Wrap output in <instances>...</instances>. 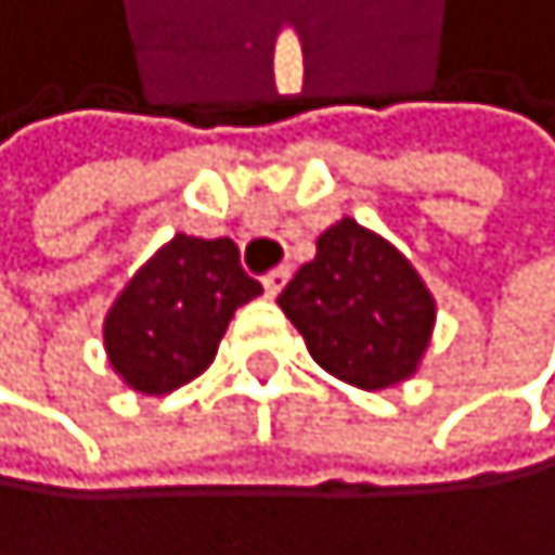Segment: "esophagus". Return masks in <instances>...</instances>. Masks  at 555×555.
Here are the masks:
<instances>
[{"label": "esophagus", "mask_w": 555, "mask_h": 555, "mask_svg": "<svg viewBox=\"0 0 555 555\" xmlns=\"http://www.w3.org/2000/svg\"><path fill=\"white\" fill-rule=\"evenodd\" d=\"M286 280H289V269L280 266V269H272L261 283H266V294H269V297H280V289L286 286Z\"/></svg>", "instance_id": "1"}]
</instances>
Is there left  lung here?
I'll use <instances>...</instances> for the list:
<instances>
[{"instance_id": "8db88e82", "label": "left lung", "mask_w": 555, "mask_h": 555, "mask_svg": "<svg viewBox=\"0 0 555 555\" xmlns=\"http://www.w3.org/2000/svg\"><path fill=\"white\" fill-rule=\"evenodd\" d=\"M280 308L311 358L358 389L411 378L436 325V300L411 261L353 219L319 236L314 258L280 294Z\"/></svg>"}]
</instances>
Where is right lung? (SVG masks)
Segmentation results:
<instances>
[{"label":"right lung","mask_w":555,"mask_h":555,"mask_svg":"<svg viewBox=\"0 0 555 555\" xmlns=\"http://www.w3.org/2000/svg\"><path fill=\"white\" fill-rule=\"evenodd\" d=\"M258 294L261 283L241 269L230 236L202 241L177 233L108 308L102 325L108 364L147 397L180 389L216 361L233 311Z\"/></svg>","instance_id":"add662e5"}]
</instances>
